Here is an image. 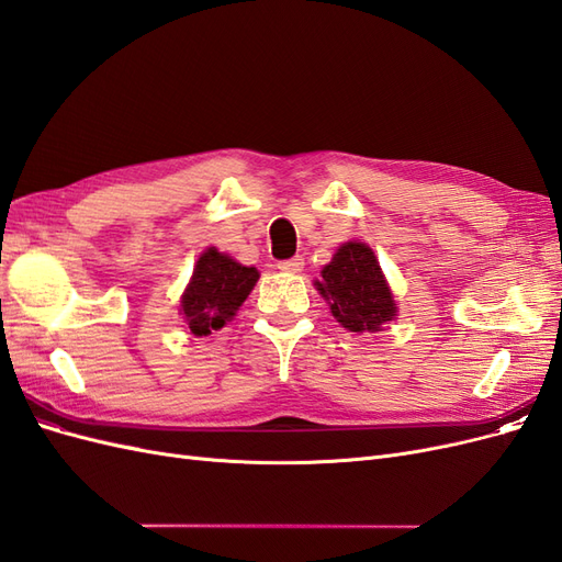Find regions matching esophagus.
I'll return each instance as SVG.
<instances>
[{
	"instance_id": "esophagus-1",
	"label": "esophagus",
	"mask_w": 562,
	"mask_h": 562,
	"mask_svg": "<svg viewBox=\"0 0 562 562\" xmlns=\"http://www.w3.org/2000/svg\"><path fill=\"white\" fill-rule=\"evenodd\" d=\"M302 267H304V260L300 258V255H295V258H291V260H281L279 262V269L281 271H291V274H297V271H302Z\"/></svg>"
}]
</instances>
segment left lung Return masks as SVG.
<instances>
[{"mask_svg": "<svg viewBox=\"0 0 562 562\" xmlns=\"http://www.w3.org/2000/svg\"><path fill=\"white\" fill-rule=\"evenodd\" d=\"M318 293L330 300L333 316L351 333H375L396 316L389 285L366 244L349 241L337 248L330 265L323 267Z\"/></svg>", "mask_w": 562, "mask_h": 562, "instance_id": "left-lung-1", "label": "left lung"}]
</instances>
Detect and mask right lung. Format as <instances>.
I'll return each mask as SVG.
<instances>
[{
    "instance_id": "right-lung-1",
    "label": "right lung",
    "mask_w": 562,
    "mask_h": 562,
    "mask_svg": "<svg viewBox=\"0 0 562 562\" xmlns=\"http://www.w3.org/2000/svg\"><path fill=\"white\" fill-rule=\"evenodd\" d=\"M258 279L260 274L255 267H244L215 248H209L199 258L194 277L182 295L180 310L190 333L201 337L223 328L225 321L241 307Z\"/></svg>"
}]
</instances>
